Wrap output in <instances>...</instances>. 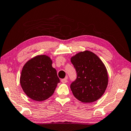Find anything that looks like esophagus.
<instances>
[{
    "mask_svg": "<svg viewBox=\"0 0 131 131\" xmlns=\"http://www.w3.org/2000/svg\"><path fill=\"white\" fill-rule=\"evenodd\" d=\"M61 82L63 83H66L68 82V78L66 77L65 79H61Z\"/></svg>",
    "mask_w": 131,
    "mask_h": 131,
    "instance_id": "esophagus-1",
    "label": "esophagus"
}]
</instances>
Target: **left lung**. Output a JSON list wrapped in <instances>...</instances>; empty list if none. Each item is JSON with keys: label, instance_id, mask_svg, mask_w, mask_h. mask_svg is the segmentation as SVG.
Segmentation results:
<instances>
[{"label": "left lung", "instance_id": "left-lung-1", "mask_svg": "<svg viewBox=\"0 0 131 131\" xmlns=\"http://www.w3.org/2000/svg\"><path fill=\"white\" fill-rule=\"evenodd\" d=\"M70 60L77 73L76 80L70 84L74 96L85 103L99 100L108 83L107 70L102 61L95 53L87 50L76 53Z\"/></svg>", "mask_w": 131, "mask_h": 131}]
</instances>
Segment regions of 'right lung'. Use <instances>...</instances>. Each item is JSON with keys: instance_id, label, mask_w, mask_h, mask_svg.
I'll return each mask as SVG.
<instances>
[{"instance_id": "1", "label": "right lung", "mask_w": 131, "mask_h": 131, "mask_svg": "<svg viewBox=\"0 0 131 131\" xmlns=\"http://www.w3.org/2000/svg\"><path fill=\"white\" fill-rule=\"evenodd\" d=\"M52 63L50 57L40 55L31 58L24 64L20 83L23 90L29 98L41 101L53 94L60 80Z\"/></svg>"}]
</instances>
